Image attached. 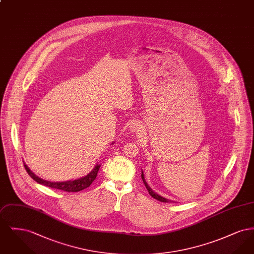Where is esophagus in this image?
Here are the masks:
<instances>
[{
    "instance_id": "34e87169",
    "label": "esophagus",
    "mask_w": 254,
    "mask_h": 254,
    "mask_svg": "<svg viewBox=\"0 0 254 254\" xmlns=\"http://www.w3.org/2000/svg\"><path fill=\"white\" fill-rule=\"evenodd\" d=\"M141 126L139 125V124H136V123H134L131 125V127H130V129L132 130L133 132H138V131H141Z\"/></svg>"
}]
</instances>
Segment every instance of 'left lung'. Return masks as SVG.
Listing matches in <instances>:
<instances>
[{
  "label": "left lung",
  "instance_id": "1",
  "mask_svg": "<svg viewBox=\"0 0 254 254\" xmlns=\"http://www.w3.org/2000/svg\"><path fill=\"white\" fill-rule=\"evenodd\" d=\"M142 179H143V182H144V184H145V188H146V190H147V191H148V193L150 194V196H152L154 199H156L158 201H160V202H163V203H169V202H171L170 200H168V199H166V198H164V197H162V196H160V195H158V194L155 193L148 186H147V184H146V182L145 181V177H144V174H143V172H142Z\"/></svg>",
  "mask_w": 254,
  "mask_h": 254
}]
</instances>
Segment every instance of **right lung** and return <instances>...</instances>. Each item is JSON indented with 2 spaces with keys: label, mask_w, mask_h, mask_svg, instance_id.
<instances>
[{
  "label": "right lung",
  "mask_w": 254,
  "mask_h": 254,
  "mask_svg": "<svg viewBox=\"0 0 254 254\" xmlns=\"http://www.w3.org/2000/svg\"><path fill=\"white\" fill-rule=\"evenodd\" d=\"M24 169L26 170V172L28 173V175L37 183L41 184V185H44L46 187H49L51 189H55V190H60L62 191H65V192H77V191H80V190H83L86 188H88L92 182L94 181L96 179L97 174H98V171L100 169V165H97L96 167L93 169V170L87 174L85 177L83 178H80V179H77V180H74V181H67V182H49L46 181V180H43L41 178H39L38 176H36L32 171H30V169L27 168V166L24 164Z\"/></svg>",
  "instance_id": "obj_1"
}]
</instances>
